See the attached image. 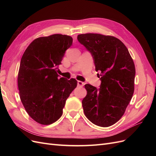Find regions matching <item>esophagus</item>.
I'll list each match as a JSON object with an SVG mask.
<instances>
[{
    "mask_svg": "<svg viewBox=\"0 0 156 156\" xmlns=\"http://www.w3.org/2000/svg\"><path fill=\"white\" fill-rule=\"evenodd\" d=\"M77 86H79V87H83V86H84V83L82 82V81H77Z\"/></svg>",
    "mask_w": 156,
    "mask_h": 156,
    "instance_id": "esophagus-1",
    "label": "esophagus"
}]
</instances>
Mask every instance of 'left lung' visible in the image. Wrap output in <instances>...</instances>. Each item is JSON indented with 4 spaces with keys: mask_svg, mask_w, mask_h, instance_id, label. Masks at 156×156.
<instances>
[{
    "mask_svg": "<svg viewBox=\"0 0 156 156\" xmlns=\"http://www.w3.org/2000/svg\"><path fill=\"white\" fill-rule=\"evenodd\" d=\"M77 40L91 53L96 72H101L100 88L84 85V115L96 126H111L123 116L133 96V60L126 45L114 36L88 33L78 35Z\"/></svg>",
    "mask_w": 156,
    "mask_h": 156,
    "instance_id": "8db88e82",
    "label": "left lung"
}]
</instances>
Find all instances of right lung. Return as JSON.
Returning <instances> with one entry per match:
<instances>
[{
	"instance_id": "obj_1",
	"label": "right lung",
	"mask_w": 156,
	"mask_h": 156,
	"mask_svg": "<svg viewBox=\"0 0 156 156\" xmlns=\"http://www.w3.org/2000/svg\"><path fill=\"white\" fill-rule=\"evenodd\" d=\"M72 42L67 35L40 37L22 56L17 77L20 99L29 115L40 124H51L60 119L66 101L77 87L75 79L59 78L56 73Z\"/></svg>"
}]
</instances>
